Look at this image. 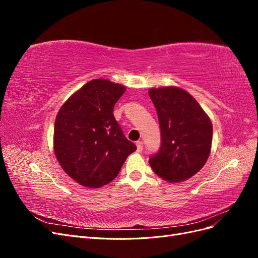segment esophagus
Returning <instances> with one entry per match:
<instances>
[{
	"label": "esophagus",
	"instance_id": "34e87169",
	"mask_svg": "<svg viewBox=\"0 0 258 258\" xmlns=\"http://www.w3.org/2000/svg\"><path fill=\"white\" fill-rule=\"evenodd\" d=\"M137 151L139 153H141L143 151V142L142 141H138L137 142Z\"/></svg>",
	"mask_w": 258,
	"mask_h": 258
}]
</instances>
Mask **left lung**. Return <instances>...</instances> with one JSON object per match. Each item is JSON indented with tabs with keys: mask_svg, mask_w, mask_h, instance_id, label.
Returning a JSON list of instances; mask_svg holds the SVG:
<instances>
[{
	"mask_svg": "<svg viewBox=\"0 0 258 258\" xmlns=\"http://www.w3.org/2000/svg\"><path fill=\"white\" fill-rule=\"evenodd\" d=\"M161 132L158 153L150 157L154 172L165 181H186L205 166L211 152L213 127L195 98L178 87L153 88Z\"/></svg>",
	"mask_w": 258,
	"mask_h": 258,
	"instance_id": "obj_1",
	"label": "left lung"
}]
</instances>
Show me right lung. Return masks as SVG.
I'll use <instances>...</instances> for the list:
<instances>
[{
	"label": "right lung",
	"mask_w": 258,
	"mask_h": 258,
	"mask_svg": "<svg viewBox=\"0 0 258 258\" xmlns=\"http://www.w3.org/2000/svg\"><path fill=\"white\" fill-rule=\"evenodd\" d=\"M124 91L122 85L92 80L70 97L57 114L54 154L66 173L83 186L98 188L112 182L137 150L113 114Z\"/></svg>",
	"instance_id": "add662e5"
}]
</instances>
